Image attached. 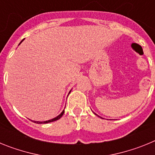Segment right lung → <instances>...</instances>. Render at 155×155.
<instances>
[{
	"label": "right lung",
	"mask_w": 155,
	"mask_h": 155,
	"mask_svg": "<svg viewBox=\"0 0 155 155\" xmlns=\"http://www.w3.org/2000/svg\"><path fill=\"white\" fill-rule=\"evenodd\" d=\"M22 41H23V40H22ZM22 41H21V42H22ZM21 42H20V43H21ZM64 110H63V112H62V113H61V114L59 115L58 116H57V117H56V118H53V119H52V120H47V121H44V122L33 121V122H34V123H35V124H48V123H51V122L56 121V120H58L59 119H61V117H62V116H63V115H64Z\"/></svg>",
	"instance_id": "1"
}]
</instances>
